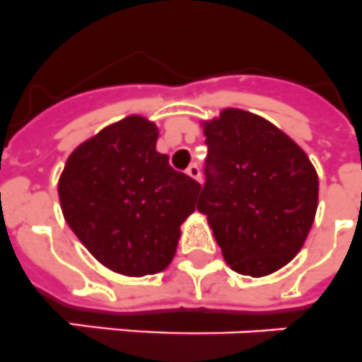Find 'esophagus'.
<instances>
[{
    "mask_svg": "<svg viewBox=\"0 0 362 362\" xmlns=\"http://www.w3.org/2000/svg\"><path fill=\"white\" fill-rule=\"evenodd\" d=\"M187 175H189L191 178H193V180H197V182L202 180V175H200V167L197 165V163H193V165L187 167Z\"/></svg>",
    "mask_w": 362,
    "mask_h": 362,
    "instance_id": "esophagus-1",
    "label": "esophagus"
}]
</instances>
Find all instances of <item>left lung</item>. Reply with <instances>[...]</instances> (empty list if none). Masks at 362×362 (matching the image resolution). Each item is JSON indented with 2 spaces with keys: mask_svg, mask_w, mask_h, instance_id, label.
Instances as JSON below:
<instances>
[{
  "mask_svg": "<svg viewBox=\"0 0 362 362\" xmlns=\"http://www.w3.org/2000/svg\"><path fill=\"white\" fill-rule=\"evenodd\" d=\"M206 182L197 209L235 272L252 278L287 265L315 221L318 176L308 154L259 115L226 108L204 124Z\"/></svg>",
  "mask_w": 362,
  "mask_h": 362,
  "instance_id": "8db88e82",
  "label": "left lung"
}]
</instances>
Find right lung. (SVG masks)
<instances>
[{
	"mask_svg": "<svg viewBox=\"0 0 362 362\" xmlns=\"http://www.w3.org/2000/svg\"><path fill=\"white\" fill-rule=\"evenodd\" d=\"M156 139V124L129 115L78 145L59 180L66 223L97 261L124 276L171 263L200 191L158 153Z\"/></svg>",
	"mask_w": 362,
	"mask_h": 362,
	"instance_id": "1",
	"label": "right lung"
}]
</instances>
